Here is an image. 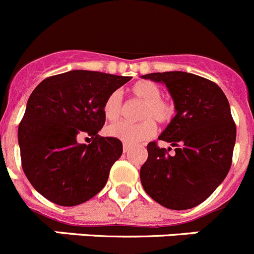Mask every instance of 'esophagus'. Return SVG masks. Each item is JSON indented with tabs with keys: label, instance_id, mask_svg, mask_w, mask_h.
<instances>
[{
	"label": "esophagus",
	"instance_id": "esophagus-1",
	"mask_svg": "<svg viewBox=\"0 0 254 254\" xmlns=\"http://www.w3.org/2000/svg\"><path fill=\"white\" fill-rule=\"evenodd\" d=\"M129 150H131V146L127 145V143H123V152L127 153Z\"/></svg>",
	"mask_w": 254,
	"mask_h": 254
}]
</instances>
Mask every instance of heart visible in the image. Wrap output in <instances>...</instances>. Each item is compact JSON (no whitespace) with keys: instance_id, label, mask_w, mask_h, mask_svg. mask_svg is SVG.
<instances>
[{"instance_id":"b5f03b06","label":"heart","mask_w":254,"mask_h":254,"mask_svg":"<svg viewBox=\"0 0 254 254\" xmlns=\"http://www.w3.org/2000/svg\"><path fill=\"white\" fill-rule=\"evenodd\" d=\"M129 93L143 106L139 111L138 123L117 122L107 127L108 136L121 139L127 145H136L155 136L157 127L155 121L166 125L175 116V106L170 101L161 98L162 90L159 85L151 80H138L131 88ZM122 95L120 92H112L103 103V115L107 121L115 122L122 115Z\"/></svg>"}]
</instances>
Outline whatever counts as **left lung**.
<instances>
[{
  "mask_svg": "<svg viewBox=\"0 0 254 254\" xmlns=\"http://www.w3.org/2000/svg\"><path fill=\"white\" fill-rule=\"evenodd\" d=\"M164 83L176 116L159 139L175 147L174 155L153 141L139 178L145 191L162 206L185 210L203 203L229 173L237 128L229 102L214 81L185 71L143 75Z\"/></svg>",
  "mask_w": 254,
  "mask_h": 254,
  "instance_id": "left-lung-1",
  "label": "left lung"
}]
</instances>
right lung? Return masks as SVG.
<instances>
[{
	"label": "right lung",
	"mask_w": 254,
	"mask_h": 254,
	"mask_svg": "<svg viewBox=\"0 0 254 254\" xmlns=\"http://www.w3.org/2000/svg\"><path fill=\"white\" fill-rule=\"evenodd\" d=\"M131 76L71 70L44 79L27 101L18 125L21 165L31 185L62 206L84 203L107 184L122 142L101 137L104 99ZM92 137L89 145L77 137Z\"/></svg>",
	"instance_id": "right-lung-1"
}]
</instances>
